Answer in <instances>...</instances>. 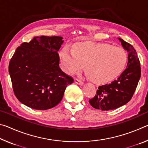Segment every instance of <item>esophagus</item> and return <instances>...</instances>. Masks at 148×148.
Instances as JSON below:
<instances>
[{
    "label": "esophagus",
    "instance_id": "obj_1",
    "mask_svg": "<svg viewBox=\"0 0 148 148\" xmlns=\"http://www.w3.org/2000/svg\"><path fill=\"white\" fill-rule=\"evenodd\" d=\"M74 82L76 84H78V85H84V82H82V81H81V80H79V79H78L77 78H75L74 79Z\"/></svg>",
    "mask_w": 148,
    "mask_h": 148
}]
</instances>
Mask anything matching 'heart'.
<instances>
[{"instance_id":"obj_1","label":"heart","mask_w":148,"mask_h":148,"mask_svg":"<svg viewBox=\"0 0 148 148\" xmlns=\"http://www.w3.org/2000/svg\"><path fill=\"white\" fill-rule=\"evenodd\" d=\"M62 66L67 73L83 68L89 78L96 84L109 82L118 76L127 61V53L119 47L91 42H80L74 46H64L60 52Z\"/></svg>"}]
</instances>
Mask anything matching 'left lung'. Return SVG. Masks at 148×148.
I'll return each instance as SVG.
<instances>
[{"label": "left lung", "mask_w": 148, "mask_h": 148, "mask_svg": "<svg viewBox=\"0 0 148 148\" xmlns=\"http://www.w3.org/2000/svg\"><path fill=\"white\" fill-rule=\"evenodd\" d=\"M119 40L129 53L127 69L112 83L99 87L95 96L89 100L90 104L96 109L108 111L127 104L133 96L141 76L140 62L136 50L123 39Z\"/></svg>", "instance_id": "8db88e82"}]
</instances>
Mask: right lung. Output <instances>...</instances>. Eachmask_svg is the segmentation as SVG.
<instances>
[{"label":"right lung","instance_id":"1","mask_svg":"<svg viewBox=\"0 0 148 148\" xmlns=\"http://www.w3.org/2000/svg\"><path fill=\"white\" fill-rule=\"evenodd\" d=\"M61 36H36L23 42L9 63L14 95L22 104L44 110L58 104L73 77L59 68Z\"/></svg>","mask_w":148,"mask_h":148}]
</instances>
